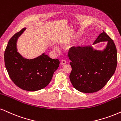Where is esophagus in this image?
<instances>
[{
    "label": "esophagus",
    "mask_w": 121,
    "mask_h": 121,
    "mask_svg": "<svg viewBox=\"0 0 121 121\" xmlns=\"http://www.w3.org/2000/svg\"><path fill=\"white\" fill-rule=\"evenodd\" d=\"M66 63V61L65 60H61V65H65V64Z\"/></svg>",
    "instance_id": "obj_1"
}]
</instances>
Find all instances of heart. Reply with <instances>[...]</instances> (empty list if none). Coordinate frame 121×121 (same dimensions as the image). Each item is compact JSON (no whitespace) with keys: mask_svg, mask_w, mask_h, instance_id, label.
I'll list each match as a JSON object with an SVG mask.
<instances>
[{"mask_svg":"<svg viewBox=\"0 0 121 121\" xmlns=\"http://www.w3.org/2000/svg\"><path fill=\"white\" fill-rule=\"evenodd\" d=\"M70 42H71V41L69 40V41H65V42H62V44H63V45H65V46H68L69 45H70ZM54 48L56 50H58V47H55Z\"/></svg>","mask_w":121,"mask_h":121,"instance_id":"b5f03b06","label":"heart"}]
</instances>
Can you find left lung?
Masks as SVG:
<instances>
[{"label":"left lung","instance_id":"8db88e82","mask_svg":"<svg viewBox=\"0 0 121 121\" xmlns=\"http://www.w3.org/2000/svg\"><path fill=\"white\" fill-rule=\"evenodd\" d=\"M107 42L103 50L92 46L73 47L68 53L72 68L70 80L76 90L91 93L99 91L113 75L117 65V49L113 41L103 30L93 43Z\"/></svg>","mask_w":121,"mask_h":121}]
</instances>
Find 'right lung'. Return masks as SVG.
Listing matches in <instances>:
<instances>
[{
  "instance_id": "obj_1",
  "label": "right lung",
  "mask_w": 121,
  "mask_h": 121,
  "mask_svg": "<svg viewBox=\"0 0 121 121\" xmlns=\"http://www.w3.org/2000/svg\"><path fill=\"white\" fill-rule=\"evenodd\" d=\"M26 30L22 29L9 41L4 52V62L10 78L17 86L24 91H37L50 83L60 61L45 53L33 59L23 57L17 51V42Z\"/></svg>"
}]
</instances>
